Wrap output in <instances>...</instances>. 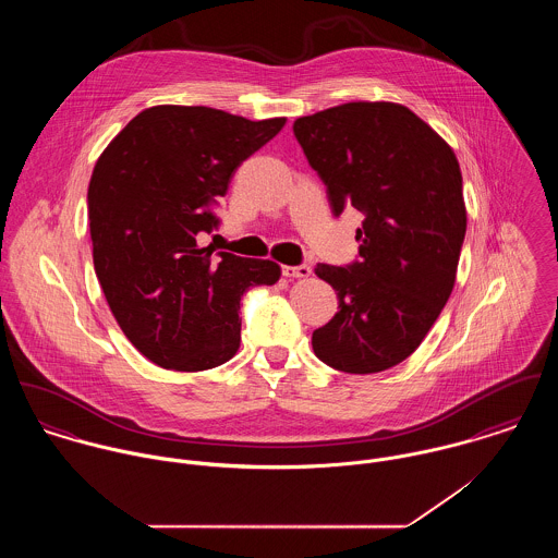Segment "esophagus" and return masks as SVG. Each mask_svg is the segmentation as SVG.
<instances>
[{
	"label": "esophagus",
	"instance_id": "esophagus-1",
	"mask_svg": "<svg viewBox=\"0 0 558 558\" xmlns=\"http://www.w3.org/2000/svg\"><path fill=\"white\" fill-rule=\"evenodd\" d=\"M281 272H283V277H288V279H305V277L312 275V266H307V264H301V266H283Z\"/></svg>",
	"mask_w": 558,
	"mask_h": 558
}]
</instances>
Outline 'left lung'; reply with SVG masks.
Segmentation results:
<instances>
[{"mask_svg": "<svg viewBox=\"0 0 558 558\" xmlns=\"http://www.w3.org/2000/svg\"><path fill=\"white\" fill-rule=\"evenodd\" d=\"M332 215H365L359 259L318 264L339 312L312 335L322 363L376 374L405 361L447 305L466 234L462 171L449 144L398 102H345L294 122Z\"/></svg>", "mask_w": 558, "mask_h": 558, "instance_id": "8db88e82", "label": "left lung"}]
</instances>
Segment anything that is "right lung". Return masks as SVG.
<instances>
[{
    "label": "right lung",
    "mask_w": 558,
    "mask_h": 558,
    "mask_svg": "<svg viewBox=\"0 0 558 558\" xmlns=\"http://www.w3.org/2000/svg\"><path fill=\"white\" fill-rule=\"evenodd\" d=\"M286 118L251 122L213 107L159 105L135 116L96 160L87 186L94 270L129 341L153 363L204 372L240 345V299L281 268L199 240L242 160Z\"/></svg>",
    "instance_id": "right-lung-1"
}]
</instances>
